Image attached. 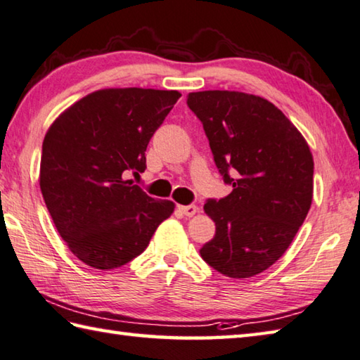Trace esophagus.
I'll use <instances>...</instances> for the list:
<instances>
[{
    "label": "esophagus",
    "mask_w": 360,
    "mask_h": 360,
    "mask_svg": "<svg viewBox=\"0 0 360 360\" xmlns=\"http://www.w3.org/2000/svg\"><path fill=\"white\" fill-rule=\"evenodd\" d=\"M179 209L181 210V213H184L185 217H194V215H196V213L199 212L198 207L193 205V204H191V205H180Z\"/></svg>",
    "instance_id": "obj_1"
}]
</instances>
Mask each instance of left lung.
<instances>
[{"instance_id": "left-lung-1", "label": "left lung", "mask_w": 360, "mask_h": 360, "mask_svg": "<svg viewBox=\"0 0 360 360\" xmlns=\"http://www.w3.org/2000/svg\"><path fill=\"white\" fill-rule=\"evenodd\" d=\"M224 184L232 193L204 210L215 237L200 248L210 267L229 278L267 270L294 240L313 199V156L304 136L270 101L209 90L188 94Z\"/></svg>"}]
</instances>
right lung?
<instances>
[{"label": "right lung", "mask_w": 360, "mask_h": 360, "mask_svg": "<svg viewBox=\"0 0 360 360\" xmlns=\"http://www.w3.org/2000/svg\"><path fill=\"white\" fill-rule=\"evenodd\" d=\"M180 96L175 90L105 88L50 124L42 142V198L58 234L86 266H124L172 215V200L150 198L128 175L147 167L150 139Z\"/></svg>", "instance_id": "right-lung-1"}]
</instances>
